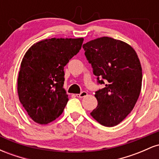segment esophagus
Wrapping results in <instances>:
<instances>
[{"label":"esophagus","instance_id":"34e87169","mask_svg":"<svg viewBox=\"0 0 159 159\" xmlns=\"http://www.w3.org/2000/svg\"><path fill=\"white\" fill-rule=\"evenodd\" d=\"M87 95V93L85 92V91H83V92H81V93L79 94H76V96H77L78 98H83L84 97V96H86Z\"/></svg>","mask_w":159,"mask_h":159}]
</instances>
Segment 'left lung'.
<instances>
[{"mask_svg": "<svg viewBox=\"0 0 159 159\" xmlns=\"http://www.w3.org/2000/svg\"><path fill=\"white\" fill-rule=\"evenodd\" d=\"M98 84V105L90 113L102 125L113 127L129 114L141 90L142 68L135 51L120 40L104 36L83 45Z\"/></svg>", "mask_w": 159, "mask_h": 159, "instance_id": "8db88e82", "label": "left lung"}]
</instances>
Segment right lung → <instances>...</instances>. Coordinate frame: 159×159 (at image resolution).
<instances>
[{"label":"right lung","mask_w":159,"mask_h":159,"mask_svg":"<svg viewBox=\"0 0 159 159\" xmlns=\"http://www.w3.org/2000/svg\"><path fill=\"white\" fill-rule=\"evenodd\" d=\"M83 38L45 39L24 56L18 78L20 102L30 117L48 124L63 113L69 101L63 89L64 66L81 50Z\"/></svg>","instance_id":"add662e5"}]
</instances>
